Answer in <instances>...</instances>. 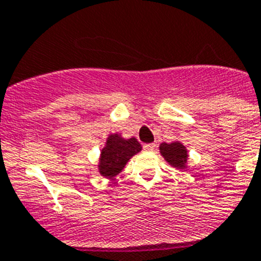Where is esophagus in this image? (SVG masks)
Instances as JSON below:
<instances>
[{"label": "esophagus", "mask_w": 261, "mask_h": 261, "mask_svg": "<svg viewBox=\"0 0 261 261\" xmlns=\"http://www.w3.org/2000/svg\"><path fill=\"white\" fill-rule=\"evenodd\" d=\"M142 147H144V150L151 151V150H154V149H155V144H145Z\"/></svg>", "instance_id": "1"}]
</instances>
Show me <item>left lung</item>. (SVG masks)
I'll list each match as a JSON object with an SVG mask.
<instances>
[{
    "mask_svg": "<svg viewBox=\"0 0 261 261\" xmlns=\"http://www.w3.org/2000/svg\"><path fill=\"white\" fill-rule=\"evenodd\" d=\"M161 154L165 156V159L175 168H184L187 165V159H188V154H187L186 147L180 144V142H171V144H161L159 146Z\"/></svg>",
    "mask_w": 261,
    "mask_h": 261,
    "instance_id": "8db88e82",
    "label": "left lung"
}]
</instances>
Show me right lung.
<instances>
[{
	"instance_id": "1",
	"label": "right lung",
	"mask_w": 261,
	"mask_h": 261,
	"mask_svg": "<svg viewBox=\"0 0 261 261\" xmlns=\"http://www.w3.org/2000/svg\"><path fill=\"white\" fill-rule=\"evenodd\" d=\"M141 149V145L135 137L124 140L119 135H111L100 154L99 172L106 177H114Z\"/></svg>"
}]
</instances>
